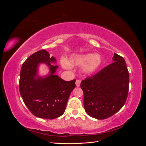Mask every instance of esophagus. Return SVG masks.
I'll use <instances>...</instances> for the list:
<instances>
[{
  "label": "esophagus",
  "instance_id": "34e87169",
  "mask_svg": "<svg viewBox=\"0 0 146 146\" xmlns=\"http://www.w3.org/2000/svg\"><path fill=\"white\" fill-rule=\"evenodd\" d=\"M80 83H81V80H77L76 82V86L78 87L80 86Z\"/></svg>",
  "mask_w": 146,
  "mask_h": 146
}]
</instances>
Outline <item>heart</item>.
Listing matches in <instances>:
<instances>
[{
  "label": "heart",
  "mask_w": 146,
  "mask_h": 146,
  "mask_svg": "<svg viewBox=\"0 0 146 146\" xmlns=\"http://www.w3.org/2000/svg\"><path fill=\"white\" fill-rule=\"evenodd\" d=\"M102 63L101 56L93 54H74L70 56L66 61L61 60V64L64 68H70L72 66L83 65V71L90 74L98 70Z\"/></svg>",
  "instance_id": "b5f03b06"
}]
</instances>
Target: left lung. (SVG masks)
<instances>
[{
	"mask_svg": "<svg viewBox=\"0 0 146 146\" xmlns=\"http://www.w3.org/2000/svg\"><path fill=\"white\" fill-rule=\"evenodd\" d=\"M114 62L94 76L82 80L84 108L98 119L111 117L125 104L129 92V74L123 57L114 53Z\"/></svg>",
	"mask_w": 146,
	"mask_h": 146,
	"instance_id": "obj_1",
	"label": "left lung"
}]
</instances>
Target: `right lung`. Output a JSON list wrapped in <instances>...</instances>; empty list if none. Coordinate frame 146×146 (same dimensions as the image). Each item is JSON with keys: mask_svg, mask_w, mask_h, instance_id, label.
<instances>
[{"mask_svg": "<svg viewBox=\"0 0 146 146\" xmlns=\"http://www.w3.org/2000/svg\"><path fill=\"white\" fill-rule=\"evenodd\" d=\"M50 63H56V59L46 50L34 53L23 64L19 79V92L25 105L34 116L47 119L64 113L76 80H63L55 74L58 66ZM40 63H45L50 69V74L46 77L37 75Z\"/></svg>", "mask_w": 146, "mask_h": 146, "instance_id": "1", "label": "right lung"}]
</instances>
